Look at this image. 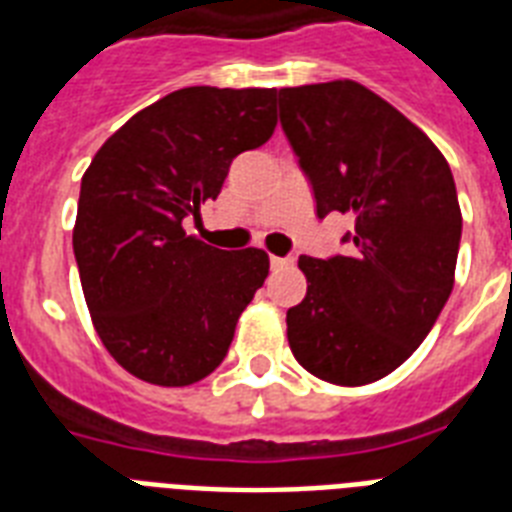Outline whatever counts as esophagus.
I'll return each mask as SVG.
<instances>
[{
	"mask_svg": "<svg viewBox=\"0 0 512 512\" xmlns=\"http://www.w3.org/2000/svg\"><path fill=\"white\" fill-rule=\"evenodd\" d=\"M273 268H292L295 265V257H271Z\"/></svg>",
	"mask_w": 512,
	"mask_h": 512,
	"instance_id": "obj_1",
	"label": "esophagus"
}]
</instances>
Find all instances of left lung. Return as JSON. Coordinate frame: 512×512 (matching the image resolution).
<instances>
[{"label": "left lung", "mask_w": 512, "mask_h": 512, "mask_svg": "<svg viewBox=\"0 0 512 512\" xmlns=\"http://www.w3.org/2000/svg\"><path fill=\"white\" fill-rule=\"evenodd\" d=\"M279 116L316 215L353 220L345 255L300 257L308 292L287 311L289 348L319 380L366 385L412 356L452 295V170L417 124L350 79L284 87Z\"/></svg>", "instance_id": "1"}]
</instances>
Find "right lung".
I'll use <instances>...</instances> for the list:
<instances>
[{"label": "right lung", "mask_w": 512, "mask_h": 512, "mask_svg": "<svg viewBox=\"0 0 512 512\" xmlns=\"http://www.w3.org/2000/svg\"><path fill=\"white\" fill-rule=\"evenodd\" d=\"M276 130V90L185 87L143 108L82 177L74 255L95 332L138 380L183 388L212 374L268 276L263 249L209 247L183 220L228 167Z\"/></svg>", "instance_id": "right-lung-1"}]
</instances>
